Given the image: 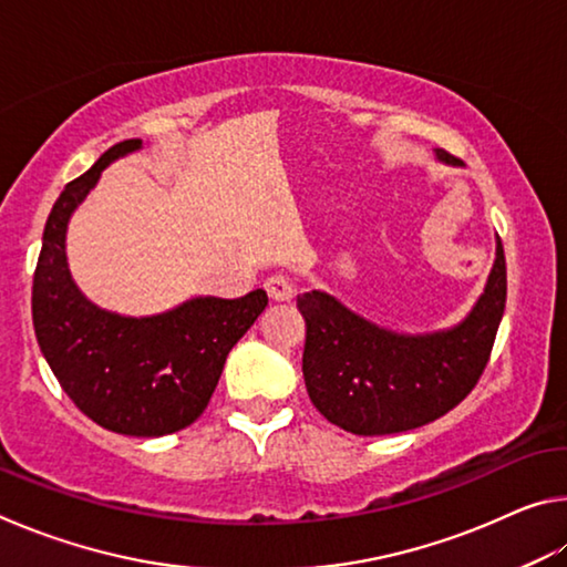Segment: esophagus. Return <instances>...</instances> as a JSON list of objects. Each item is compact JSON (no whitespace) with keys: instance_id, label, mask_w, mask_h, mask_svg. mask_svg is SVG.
Wrapping results in <instances>:
<instances>
[{"instance_id":"esophagus-1","label":"esophagus","mask_w":567,"mask_h":567,"mask_svg":"<svg viewBox=\"0 0 567 567\" xmlns=\"http://www.w3.org/2000/svg\"><path fill=\"white\" fill-rule=\"evenodd\" d=\"M265 290L275 302H287L295 297V282L287 275H272L265 280Z\"/></svg>"}]
</instances>
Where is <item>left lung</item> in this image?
Instances as JSON below:
<instances>
[{
    "instance_id": "obj_1",
    "label": "left lung",
    "mask_w": 567,
    "mask_h": 567,
    "mask_svg": "<svg viewBox=\"0 0 567 567\" xmlns=\"http://www.w3.org/2000/svg\"><path fill=\"white\" fill-rule=\"evenodd\" d=\"M445 165L455 157L435 150ZM507 295L505 252L467 318L450 330L400 334L348 310L332 295H297L305 318L302 375L312 405L352 435H392L427 425L460 405L483 375Z\"/></svg>"
}]
</instances>
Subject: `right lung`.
<instances>
[{
  "mask_svg": "<svg viewBox=\"0 0 567 567\" xmlns=\"http://www.w3.org/2000/svg\"><path fill=\"white\" fill-rule=\"evenodd\" d=\"M140 147L142 140L110 147L54 203L34 270L32 322L44 360L84 415L112 433L159 437L203 415L229 350L260 318L267 292L192 297L152 318L107 312L80 292L66 265V225L102 169Z\"/></svg>",
  "mask_w": 567,
  "mask_h": 567,
  "instance_id": "1",
  "label": "right lung"
}]
</instances>
